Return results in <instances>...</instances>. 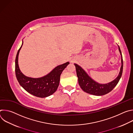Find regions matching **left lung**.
I'll use <instances>...</instances> for the list:
<instances>
[{
  "mask_svg": "<svg viewBox=\"0 0 133 133\" xmlns=\"http://www.w3.org/2000/svg\"><path fill=\"white\" fill-rule=\"evenodd\" d=\"M119 50L122 56V66L118 77L113 81L106 84H99L93 81L86 72L78 65L75 64L76 74L78 78V83L83 91L96 96H102L111 91L118 84L123 72V61L119 47Z\"/></svg>",
  "mask_w": 133,
  "mask_h": 133,
  "instance_id": "1",
  "label": "left lung"
}]
</instances>
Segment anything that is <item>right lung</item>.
<instances>
[{"instance_id":"add662e5","label":"right lung","mask_w":133,"mask_h":133,"mask_svg":"<svg viewBox=\"0 0 133 133\" xmlns=\"http://www.w3.org/2000/svg\"><path fill=\"white\" fill-rule=\"evenodd\" d=\"M23 44V43L17 52L15 60L16 76L19 83L27 92L36 97L44 98L51 95L57 89L61 75L69 63L67 62L57 66L49 74L41 78L26 77L21 71L18 63L19 52Z\"/></svg>"}]
</instances>
